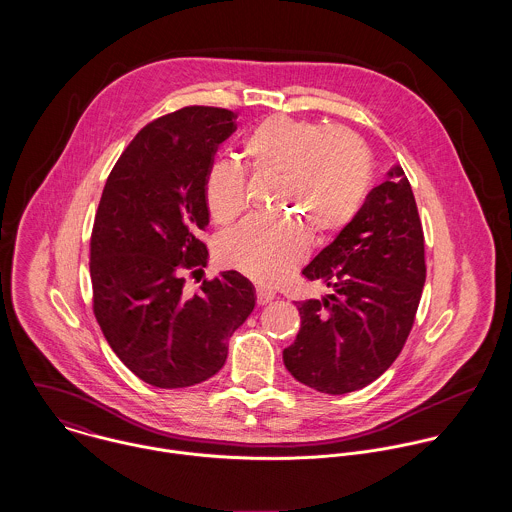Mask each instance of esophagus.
I'll list each match as a JSON object with an SVG mask.
<instances>
[{
    "label": "esophagus",
    "mask_w": 512,
    "mask_h": 512,
    "mask_svg": "<svg viewBox=\"0 0 512 512\" xmlns=\"http://www.w3.org/2000/svg\"><path fill=\"white\" fill-rule=\"evenodd\" d=\"M276 299V293L272 292V290H266V288H258L256 290V301H258V305H266V303H270V301H274Z\"/></svg>",
    "instance_id": "34e87169"
}]
</instances>
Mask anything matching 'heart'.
Wrapping results in <instances>:
<instances>
[{"mask_svg":"<svg viewBox=\"0 0 512 512\" xmlns=\"http://www.w3.org/2000/svg\"><path fill=\"white\" fill-rule=\"evenodd\" d=\"M254 175L276 177L274 211L292 217L246 220L219 242L220 262L260 284L286 280L305 260L309 236L325 242L357 215L370 181L363 142L349 130L284 114L262 120L242 142ZM205 203L219 224L244 211V171L217 161L205 177Z\"/></svg>","mask_w":512,"mask_h":512,"instance_id":"b5f03b06","label":"heart"}]
</instances>
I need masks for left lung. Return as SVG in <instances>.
<instances>
[{
  "label": "left lung",
  "instance_id": "8db88e82",
  "mask_svg": "<svg viewBox=\"0 0 512 512\" xmlns=\"http://www.w3.org/2000/svg\"><path fill=\"white\" fill-rule=\"evenodd\" d=\"M301 274L331 293L297 301L301 329L284 365L301 384L347 394L374 382L400 355L426 282L424 232L400 165Z\"/></svg>",
  "mask_w": 512,
  "mask_h": 512
}]
</instances>
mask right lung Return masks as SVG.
<instances>
[{
  "label": "right lung",
  "instance_id": "1",
  "mask_svg": "<svg viewBox=\"0 0 512 512\" xmlns=\"http://www.w3.org/2000/svg\"><path fill=\"white\" fill-rule=\"evenodd\" d=\"M234 112L189 106L147 124L114 165L90 238L96 321L118 359L157 388H185L219 372L228 339L256 290L228 270L183 292V270L209 262L205 177Z\"/></svg>",
  "mask_w": 512,
  "mask_h": 512
}]
</instances>
